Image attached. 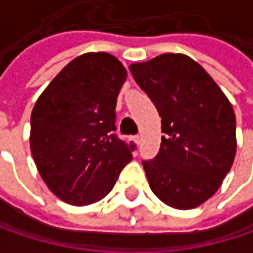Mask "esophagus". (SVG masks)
I'll list each match as a JSON object with an SVG mask.
<instances>
[{
  "mask_svg": "<svg viewBox=\"0 0 253 253\" xmlns=\"http://www.w3.org/2000/svg\"><path fill=\"white\" fill-rule=\"evenodd\" d=\"M134 142H136V145H140V142H142V137H140V136H134Z\"/></svg>",
  "mask_w": 253,
  "mask_h": 253,
  "instance_id": "1",
  "label": "esophagus"
}]
</instances>
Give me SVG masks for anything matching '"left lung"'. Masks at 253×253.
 Returning <instances> with one entry per match:
<instances>
[{
	"label": "left lung",
	"mask_w": 253,
	"mask_h": 253,
	"mask_svg": "<svg viewBox=\"0 0 253 253\" xmlns=\"http://www.w3.org/2000/svg\"><path fill=\"white\" fill-rule=\"evenodd\" d=\"M128 69L157 107L164 133L157 157L142 161L149 186L169 207L196 208L218 190L233 166V107L187 55L163 54Z\"/></svg>",
	"instance_id": "obj_1"
}]
</instances>
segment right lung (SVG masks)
<instances>
[{"label":"right lung","instance_id":"add662e5","mask_svg":"<svg viewBox=\"0 0 253 253\" xmlns=\"http://www.w3.org/2000/svg\"><path fill=\"white\" fill-rule=\"evenodd\" d=\"M126 77L114 55L87 52L54 77L33 107V161L49 190L70 205L101 201L131 161L134 143L114 133Z\"/></svg>","mask_w":253,"mask_h":253}]
</instances>
